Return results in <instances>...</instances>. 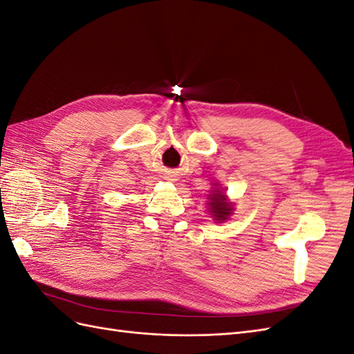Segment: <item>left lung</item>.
I'll list each match as a JSON object with an SVG mask.
<instances>
[{
	"label": "left lung",
	"instance_id": "1",
	"mask_svg": "<svg viewBox=\"0 0 354 354\" xmlns=\"http://www.w3.org/2000/svg\"><path fill=\"white\" fill-rule=\"evenodd\" d=\"M214 187L209 190L208 195V212L216 223H224L233 216L234 202H232L227 195L226 189H221L218 183H214Z\"/></svg>",
	"mask_w": 354,
	"mask_h": 354
}]
</instances>
